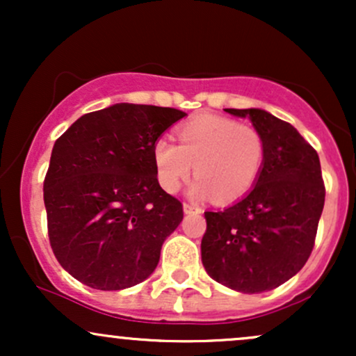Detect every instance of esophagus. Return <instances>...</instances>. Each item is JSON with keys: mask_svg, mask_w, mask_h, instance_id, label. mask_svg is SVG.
<instances>
[{"mask_svg": "<svg viewBox=\"0 0 356 356\" xmlns=\"http://www.w3.org/2000/svg\"><path fill=\"white\" fill-rule=\"evenodd\" d=\"M184 212L186 214H192V212H201V209H199L197 206H194V204H184Z\"/></svg>", "mask_w": 356, "mask_h": 356, "instance_id": "34e87169", "label": "esophagus"}]
</instances>
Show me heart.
<instances>
[{"mask_svg": "<svg viewBox=\"0 0 356 356\" xmlns=\"http://www.w3.org/2000/svg\"><path fill=\"white\" fill-rule=\"evenodd\" d=\"M177 140L179 145L161 137L152 149L157 179L167 192L177 191L194 165L197 179L191 194L231 202L254 186L263 169V136L249 124L204 113L179 127Z\"/></svg>", "mask_w": 356, "mask_h": 356, "instance_id": "1", "label": "heart"}]
</instances>
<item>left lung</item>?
<instances>
[{
  "mask_svg": "<svg viewBox=\"0 0 356 356\" xmlns=\"http://www.w3.org/2000/svg\"><path fill=\"white\" fill-rule=\"evenodd\" d=\"M248 117L264 140L254 187L224 211L204 212L201 243L207 275L236 291H269L286 283L312 254L325 184L320 157L288 122L261 108H224Z\"/></svg>",
  "mask_w": 356,
  "mask_h": 356,
  "instance_id": "obj_1",
  "label": "left lung"
}]
</instances>
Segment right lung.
<instances>
[{
    "instance_id": "obj_1",
    "label": "right lung",
    "mask_w": 356,
    "mask_h": 356,
    "mask_svg": "<svg viewBox=\"0 0 356 356\" xmlns=\"http://www.w3.org/2000/svg\"><path fill=\"white\" fill-rule=\"evenodd\" d=\"M186 117L155 105L115 104L85 113L55 142L43 182L56 259L80 283L117 291L147 280L181 201L159 186L155 140Z\"/></svg>"
}]
</instances>
